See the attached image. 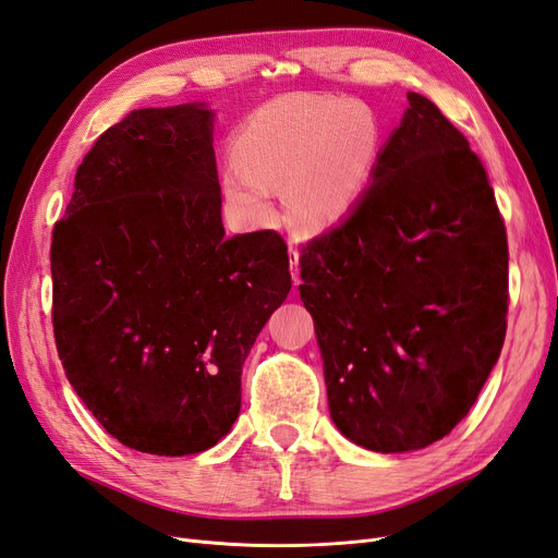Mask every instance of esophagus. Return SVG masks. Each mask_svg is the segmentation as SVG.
<instances>
[{
    "label": "esophagus",
    "instance_id": "obj_1",
    "mask_svg": "<svg viewBox=\"0 0 558 558\" xmlns=\"http://www.w3.org/2000/svg\"><path fill=\"white\" fill-rule=\"evenodd\" d=\"M289 253H291V275H293V283L300 286V253H298V246L291 244V246H289Z\"/></svg>",
    "mask_w": 558,
    "mask_h": 558
}]
</instances>
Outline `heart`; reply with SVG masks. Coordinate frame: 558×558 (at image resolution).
I'll return each instance as SVG.
<instances>
[{
    "label": "heart",
    "instance_id": "b5f03b06",
    "mask_svg": "<svg viewBox=\"0 0 558 558\" xmlns=\"http://www.w3.org/2000/svg\"><path fill=\"white\" fill-rule=\"evenodd\" d=\"M379 148L381 125L365 102L281 95L234 132L223 197L242 223L265 226L275 216V191L286 189V211L298 226L328 228L356 207Z\"/></svg>",
    "mask_w": 558,
    "mask_h": 558
}]
</instances>
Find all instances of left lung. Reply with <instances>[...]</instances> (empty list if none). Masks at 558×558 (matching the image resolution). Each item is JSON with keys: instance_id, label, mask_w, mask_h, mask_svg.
<instances>
[{"instance_id": "1", "label": "left lung", "mask_w": 558, "mask_h": 558, "mask_svg": "<svg viewBox=\"0 0 558 558\" xmlns=\"http://www.w3.org/2000/svg\"><path fill=\"white\" fill-rule=\"evenodd\" d=\"M410 109L340 226L302 244L335 426L424 449L475 404L508 330V234L482 160L430 99Z\"/></svg>"}]
</instances>
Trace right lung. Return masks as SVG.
Returning <instances> with one entry per match:
<instances>
[{
  "label": "right lung",
  "instance_id": "add662e5",
  "mask_svg": "<svg viewBox=\"0 0 558 558\" xmlns=\"http://www.w3.org/2000/svg\"><path fill=\"white\" fill-rule=\"evenodd\" d=\"M211 118L137 109L99 134L50 242L64 375L144 453H197L232 428L242 365L291 291L279 232L226 238Z\"/></svg>",
  "mask_w": 558,
  "mask_h": 558
}]
</instances>
